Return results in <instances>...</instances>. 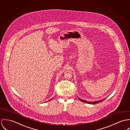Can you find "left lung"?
<instances>
[{
    "label": "left lung",
    "instance_id": "1",
    "mask_svg": "<svg viewBox=\"0 0 130 130\" xmlns=\"http://www.w3.org/2000/svg\"><path fill=\"white\" fill-rule=\"evenodd\" d=\"M79 99H80V101H82V102H84V103H87V104H97V103H100V102H101L102 101H104L105 99L104 98V99H102V100H100V101H94V102H88V101H85V100H82V99H81L80 98H79Z\"/></svg>",
    "mask_w": 130,
    "mask_h": 130
}]
</instances>
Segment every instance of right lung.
I'll use <instances>...</instances> for the list:
<instances>
[{
	"mask_svg": "<svg viewBox=\"0 0 130 130\" xmlns=\"http://www.w3.org/2000/svg\"><path fill=\"white\" fill-rule=\"evenodd\" d=\"M51 99H50V100H49V101H51Z\"/></svg>",
	"mask_w": 130,
	"mask_h": 130,
	"instance_id": "obj_1",
	"label": "right lung"
}]
</instances>
